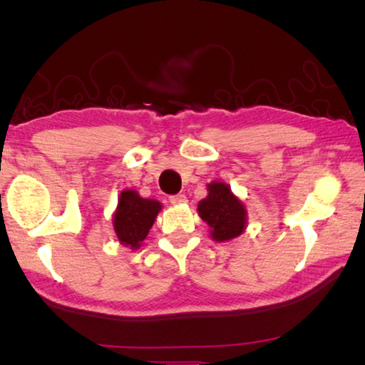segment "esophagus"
<instances>
[{"label":"esophagus","mask_w":365,"mask_h":365,"mask_svg":"<svg viewBox=\"0 0 365 365\" xmlns=\"http://www.w3.org/2000/svg\"><path fill=\"white\" fill-rule=\"evenodd\" d=\"M170 202L173 205H179V203L186 202V195L184 194H176V195H170Z\"/></svg>","instance_id":"34e87169"}]
</instances>
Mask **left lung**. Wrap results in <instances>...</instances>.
<instances>
[{
  "mask_svg": "<svg viewBox=\"0 0 365 365\" xmlns=\"http://www.w3.org/2000/svg\"><path fill=\"white\" fill-rule=\"evenodd\" d=\"M200 218L212 227V237L216 242H226L237 237L245 229L247 210L235 197L227 184H208V195L199 203Z\"/></svg>",
  "mask_w": 365,
  "mask_h": 365,
  "instance_id": "left-lung-1",
  "label": "left lung"
}]
</instances>
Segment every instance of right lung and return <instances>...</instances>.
<instances>
[{
	"label": "right lung",
	"instance_id": "add662e5",
	"mask_svg": "<svg viewBox=\"0 0 365 365\" xmlns=\"http://www.w3.org/2000/svg\"><path fill=\"white\" fill-rule=\"evenodd\" d=\"M160 210L162 205L157 200L143 199L136 190H123L118 197V207L113 216V227L121 244L139 248Z\"/></svg>",
	"mask_w": 365,
	"mask_h": 365
}]
</instances>
